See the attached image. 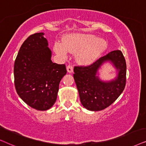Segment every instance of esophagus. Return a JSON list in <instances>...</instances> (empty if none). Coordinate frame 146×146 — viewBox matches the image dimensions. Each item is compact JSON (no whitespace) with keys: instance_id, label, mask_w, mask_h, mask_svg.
<instances>
[{"instance_id":"esophagus-1","label":"esophagus","mask_w":146,"mask_h":146,"mask_svg":"<svg viewBox=\"0 0 146 146\" xmlns=\"http://www.w3.org/2000/svg\"><path fill=\"white\" fill-rule=\"evenodd\" d=\"M67 71L68 73H71L73 71V67L71 65H68L67 67Z\"/></svg>"}]
</instances>
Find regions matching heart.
Returning a JSON list of instances; mask_svg holds the SVG:
<instances>
[{
	"label": "heart",
	"instance_id": "obj_1",
	"mask_svg": "<svg viewBox=\"0 0 146 146\" xmlns=\"http://www.w3.org/2000/svg\"><path fill=\"white\" fill-rule=\"evenodd\" d=\"M107 48V43L102 38L91 34L71 33L66 35L63 44L56 42L54 50L65 59L67 52L75 54V60L81 65H89L96 61Z\"/></svg>",
	"mask_w": 146,
	"mask_h": 146
}]
</instances>
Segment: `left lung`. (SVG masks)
Returning <instances> with one entry per match:
<instances>
[{"label": "left lung", "instance_id": "left-lung-1", "mask_svg": "<svg viewBox=\"0 0 146 146\" xmlns=\"http://www.w3.org/2000/svg\"><path fill=\"white\" fill-rule=\"evenodd\" d=\"M109 62L117 71L115 78L103 81L98 77V70ZM74 77L81 104L93 111L103 110L117 100L123 92L126 82V63L121 50H116L88 67H75Z\"/></svg>", "mask_w": 146, "mask_h": 146}]
</instances>
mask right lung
Wrapping results in <instances>:
<instances>
[{
    "instance_id": "obj_1",
    "label": "right lung",
    "mask_w": 146,
    "mask_h": 146,
    "mask_svg": "<svg viewBox=\"0 0 146 146\" xmlns=\"http://www.w3.org/2000/svg\"><path fill=\"white\" fill-rule=\"evenodd\" d=\"M44 35L35 33L25 40L14 65L15 85L19 96L39 111L53 107L60 81L67 73L65 65L52 62V52Z\"/></svg>"
}]
</instances>
